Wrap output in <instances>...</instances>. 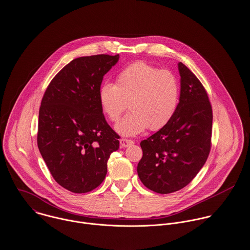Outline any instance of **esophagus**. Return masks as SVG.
<instances>
[{
    "instance_id": "esophagus-1",
    "label": "esophagus",
    "mask_w": 250,
    "mask_h": 250,
    "mask_svg": "<svg viewBox=\"0 0 250 250\" xmlns=\"http://www.w3.org/2000/svg\"><path fill=\"white\" fill-rule=\"evenodd\" d=\"M120 143H121V146L122 147H124V148H125V147H128V146H130V145H132L134 142H133V140H131V139H126V138H122L121 140H120Z\"/></svg>"
}]
</instances>
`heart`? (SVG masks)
<instances>
[{"label":"heart","mask_w":250,"mask_h":250,"mask_svg":"<svg viewBox=\"0 0 250 250\" xmlns=\"http://www.w3.org/2000/svg\"><path fill=\"white\" fill-rule=\"evenodd\" d=\"M180 93V81L173 71L139 61L124 67L115 84L103 83L98 99L103 113L113 123L120 120L128 103L131 111L116 125V130L133 136L148 127L159 130L167 125L178 109Z\"/></svg>","instance_id":"b5f03b06"}]
</instances>
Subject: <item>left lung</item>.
Returning <instances> with one entry per match:
<instances>
[{
	"instance_id": "obj_1",
	"label": "left lung",
	"mask_w": 250,
	"mask_h": 250,
	"mask_svg": "<svg viewBox=\"0 0 250 250\" xmlns=\"http://www.w3.org/2000/svg\"><path fill=\"white\" fill-rule=\"evenodd\" d=\"M181 96L171 122L140 142L137 174L142 184L167 194L187 187L205 164L212 137V106L200 80L179 62Z\"/></svg>"
}]
</instances>
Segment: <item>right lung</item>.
<instances>
[{"instance_id": "obj_1", "label": "right lung", "mask_w": 250, "mask_h": 250, "mask_svg": "<svg viewBox=\"0 0 250 250\" xmlns=\"http://www.w3.org/2000/svg\"><path fill=\"white\" fill-rule=\"evenodd\" d=\"M119 54L72 60L51 80L39 109L37 144L54 180L74 193L99 187L120 136L105 120L98 92Z\"/></svg>"}]
</instances>
